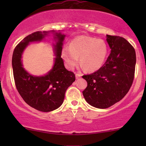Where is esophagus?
<instances>
[{
    "mask_svg": "<svg viewBox=\"0 0 146 146\" xmlns=\"http://www.w3.org/2000/svg\"><path fill=\"white\" fill-rule=\"evenodd\" d=\"M82 75L81 73H76V74H75V78H76V79H78V78H81Z\"/></svg>",
    "mask_w": 146,
    "mask_h": 146,
    "instance_id": "esophagus-1",
    "label": "esophagus"
}]
</instances>
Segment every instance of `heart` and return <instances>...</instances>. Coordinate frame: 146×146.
Returning a JSON list of instances; mask_svg holds the SVG:
<instances>
[{
  "instance_id": "heart-1",
  "label": "heart",
  "mask_w": 146,
  "mask_h": 146,
  "mask_svg": "<svg viewBox=\"0 0 146 146\" xmlns=\"http://www.w3.org/2000/svg\"><path fill=\"white\" fill-rule=\"evenodd\" d=\"M108 52V46L103 40L80 36L74 38L68 46H64L62 56L70 69L78 64L80 57V62L86 71H95L104 64Z\"/></svg>"
}]
</instances>
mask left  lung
<instances>
[{"label":"left lung","instance_id":"obj_1","mask_svg":"<svg viewBox=\"0 0 146 146\" xmlns=\"http://www.w3.org/2000/svg\"><path fill=\"white\" fill-rule=\"evenodd\" d=\"M111 48L104 64L93 73L83 75L87 87L85 100L95 108H109L122 100L131 87L135 77L136 53L125 38L106 35Z\"/></svg>","mask_w":146,"mask_h":146}]
</instances>
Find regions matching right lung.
Listing matches in <instances>:
<instances>
[{
    "mask_svg": "<svg viewBox=\"0 0 146 146\" xmlns=\"http://www.w3.org/2000/svg\"><path fill=\"white\" fill-rule=\"evenodd\" d=\"M56 40L53 44L55 62L51 71L43 76L29 74L23 68L22 55L29 42H40L48 36L49 31H36L24 39L14 48L12 56L14 78L18 93L24 101L35 109L50 112L62 104L65 93L75 80V74L66 69L61 58L65 35L51 31Z\"/></svg>",
    "mask_w": 146,
    "mask_h": 146,
    "instance_id": "right-lung-1",
    "label": "right lung"
}]
</instances>
